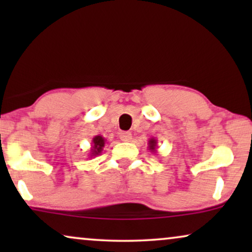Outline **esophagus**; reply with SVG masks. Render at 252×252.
Returning <instances> with one entry per match:
<instances>
[{
	"instance_id": "34e87169",
	"label": "esophagus",
	"mask_w": 252,
	"mask_h": 252,
	"mask_svg": "<svg viewBox=\"0 0 252 252\" xmlns=\"http://www.w3.org/2000/svg\"><path fill=\"white\" fill-rule=\"evenodd\" d=\"M120 140L124 141V142H129L132 140V134L129 132H122L120 133Z\"/></svg>"
}]
</instances>
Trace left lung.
<instances>
[{
  "label": "left lung",
  "instance_id": "1",
  "mask_svg": "<svg viewBox=\"0 0 252 252\" xmlns=\"http://www.w3.org/2000/svg\"><path fill=\"white\" fill-rule=\"evenodd\" d=\"M157 140L155 139V137H151L149 140V142H148V149L150 150V153H157Z\"/></svg>",
  "mask_w": 252,
  "mask_h": 252
}]
</instances>
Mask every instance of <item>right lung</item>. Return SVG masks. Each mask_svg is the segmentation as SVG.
Masks as SVG:
<instances>
[{
    "mask_svg": "<svg viewBox=\"0 0 252 252\" xmlns=\"http://www.w3.org/2000/svg\"><path fill=\"white\" fill-rule=\"evenodd\" d=\"M106 143V140L104 137L101 136V135H96L93 137L92 140V147H91V150H89V158L92 157H96L97 155H99L103 151V148H104Z\"/></svg>",
    "mask_w": 252,
    "mask_h": 252,
    "instance_id": "1",
    "label": "right lung"
}]
</instances>
